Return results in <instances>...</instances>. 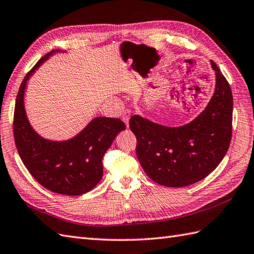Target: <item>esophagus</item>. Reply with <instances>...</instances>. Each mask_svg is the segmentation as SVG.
Listing matches in <instances>:
<instances>
[{"label":"esophagus","instance_id":"obj_1","mask_svg":"<svg viewBox=\"0 0 254 254\" xmlns=\"http://www.w3.org/2000/svg\"><path fill=\"white\" fill-rule=\"evenodd\" d=\"M122 120L126 123L127 127H128V121H129V113H125V115L122 116Z\"/></svg>","mask_w":254,"mask_h":254}]
</instances>
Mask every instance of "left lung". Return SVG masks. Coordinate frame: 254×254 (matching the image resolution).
Instances as JSON below:
<instances>
[{
	"label": "left lung",
	"instance_id": "obj_1",
	"mask_svg": "<svg viewBox=\"0 0 254 254\" xmlns=\"http://www.w3.org/2000/svg\"><path fill=\"white\" fill-rule=\"evenodd\" d=\"M214 93L193 120L167 127L139 115L129 120L137 139L136 156L146 174L168 187H185L203 180L225 157L232 139L233 94L219 67Z\"/></svg>",
	"mask_w": 254,
	"mask_h": 254
}]
</instances>
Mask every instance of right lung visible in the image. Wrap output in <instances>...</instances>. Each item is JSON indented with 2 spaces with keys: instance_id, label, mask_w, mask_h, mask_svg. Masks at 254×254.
Returning a JSON list of instances; mask_svg holds the SVG:
<instances>
[{
  "instance_id": "add662e5",
  "label": "right lung",
  "mask_w": 254,
  "mask_h": 254,
  "mask_svg": "<svg viewBox=\"0 0 254 254\" xmlns=\"http://www.w3.org/2000/svg\"><path fill=\"white\" fill-rule=\"evenodd\" d=\"M57 53L66 52L47 53L23 79L16 98L14 137L23 164L41 185L56 193L80 196L102 180L103 157L126 125L115 118L96 117L73 137L64 140L47 139L35 131L25 107L27 83L35 70Z\"/></svg>"
}]
</instances>
